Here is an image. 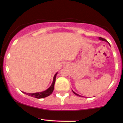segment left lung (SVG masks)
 Instances as JSON below:
<instances>
[{
    "label": "left lung",
    "instance_id": "obj_1",
    "mask_svg": "<svg viewBox=\"0 0 123 123\" xmlns=\"http://www.w3.org/2000/svg\"><path fill=\"white\" fill-rule=\"evenodd\" d=\"M99 39L100 40H102V41H105V42H107V41L106 40V39H105V38H102V37H99ZM73 93H74V94H75V95H77V96H80V95H78V94H77L76 93H75L74 92V91H73Z\"/></svg>",
    "mask_w": 123,
    "mask_h": 123
}]
</instances>
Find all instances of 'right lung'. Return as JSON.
I'll use <instances>...</instances> for the list:
<instances>
[{
	"instance_id": "obj_1",
	"label": "right lung",
	"mask_w": 123,
	"mask_h": 123,
	"mask_svg": "<svg viewBox=\"0 0 123 123\" xmlns=\"http://www.w3.org/2000/svg\"><path fill=\"white\" fill-rule=\"evenodd\" d=\"M56 73L55 74V75H54V80H53V82L52 85L50 86V87L49 88H48L47 90H46L45 91L42 92H37V93H25L23 92L24 93L26 94V95H28L30 96H31V97H34L35 98H37V99H40V98H46L47 96H49L50 94H52V93L53 92L54 89V85H55V80H56V77L57 75Z\"/></svg>"
}]
</instances>
